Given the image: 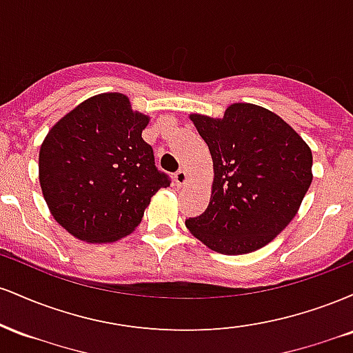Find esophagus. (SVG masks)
Masks as SVG:
<instances>
[{
  "mask_svg": "<svg viewBox=\"0 0 353 353\" xmlns=\"http://www.w3.org/2000/svg\"><path fill=\"white\" fill-rule=\"evenodd\" d=\"M189 176H188V171H184V169H179L176 174H174V181H176L177 185H184L185 182H188Z\"/></svg>",
  "mask_w": 353,
  "mask_h": 353,
  "instance_id": "1",
  "label": "esophagus"
}]
</instances>
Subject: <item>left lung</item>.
<instances>
[{"instance_id":"1","label":"left lung","mask_w":353,"mask_h":353,"mask_svg":"<svg viewBox=\"0 0 353 353\" xmlns=\"http://www.w3.org/2000/svg\"><path fill=\"white\" fill-rule=\"evenodd\" d=\"M214 161L212 197L185 228L209 249L249 254L297 214L312 182V151L269 109L236 103L222 119L190 114Z\"/></svg>"}]
</instances>
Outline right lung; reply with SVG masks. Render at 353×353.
<instances>
[{"label":"right lung","mask_w":353,"mask_h":353,"mask_svg":"<svg viewBox=\"0 0 353 353\" xmlns=\"http://www.w3.org/2000/svg\"><path fill=\"white\" fill-rule=\"evenodd\" d=\"M149 117L119 92L81 103L52 125L39 149V182L52 217L86 242L131 234L151 197L171 184L143 139Z\"/></svg>","instance_id":"obj_1"}]
</instances>
